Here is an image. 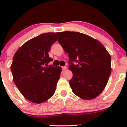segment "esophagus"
Instances as JSON below:
<instances>
[{
    "label": "esophagus",
    "mask_w": 127,
    "mask_h": 127,
    "mask_svg": "<svg viewBox=\"0 0 127 127\" xmlns=\"http://www.w3.org/2000/svg\"><path fill=\"white\" fill-rule=\"evenodd\" d=\"M66 69H67V67H66V66H63V67H62L63 71H65Z\"/></svg>",
    "instance_id": "34e87169"
}]
</instances>
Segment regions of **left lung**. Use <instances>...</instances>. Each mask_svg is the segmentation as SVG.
Returning <instances> with one entry per match:
<instances>
[{
  "label": "left lung",
  "mask_w": 127,
  "mask_h": 127,
  "mask_svg": "<svg viewBox=\"0 0 127 127\" xmlns=\"http://www.w3.org/2000/svg\"><path fill=\"white\" fill-rule=\"evenodd\" d=\"M58 41L68 53L69 80L73 93L84 99L98 96L104 89L111 72V58L101 42L78 32H56ZM73 61L77 62L75 65Z\"/></svg>",
  "instance_id": "obj_1"
}]
</instances>
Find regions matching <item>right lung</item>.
<instances>
[{"mask_svg": "<svg viewBox=\"0 0 127 127\" xmlns=\"http://www.w3.org/2000/svg\"><path fill=\"white\" fill-rule=\"evenodd\" d=\"M56 40L54 32L40 34L24 43L13 58L14 82L24 98L34 103L46 101L55 92L62 69L48 64L53 61L48 52Z\"/></svg>", "mask_w": 127, "mask_h": 127, "instance_id": "add662e5", "label": "right lung"}]
</instances>
